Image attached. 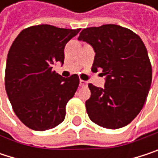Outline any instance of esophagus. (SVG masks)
Listing matches in <instances>:
<instances>
[{
	"label": "esophagus",
	"instance_id": "1",
	"mask_svg": "<svg viewBox=\"0 0 158 158\" xmlns=\"http://www.w3.org/2000/svg\"><path fill=\"white\" fill-rule=\"evenodd\" d=\"M79 86H80V87H87V86H88V83H87L86 81L80 79V80H79Z\"/></svg>",
	"mask_w": 158,
	"mask_h": 158
}]
</instances>
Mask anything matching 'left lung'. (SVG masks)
Listing matches in <instances>:
<instances>
[{
	"label": "left lung",
	"mask_w": 158,
	"mask_h": 158,
	"mask_svg": "<svg viewBox=\"0 0 158 158\" xmlns=\"http://www.w3.org/2000/svg\"><path fill=\"white\" fill-rule=\"evenodd\" d=\"M78 40L95 52L91 70H102L104 88L89 84L86 101L89 119L107 129L129 124L141 111L151 82L152 67L142 39L133 31L116 24L83 29Z\"/></svg>",
	"instance_id": "8db88e82"
}]
</instances>
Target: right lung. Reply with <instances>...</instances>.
<instances>
[{
	"instance_id": "1",
	"label": "right lung",
	"mask_w": 158,
	"mask_h": 158,
	"mask_svg": "<svg viewBox=\"0 0 158 158\" xmlns=\"http://www.w3.org/2000/svg\"><path fill=\"white\" fill-rule=\"evenodd\" d=\"M80 29L40 24L23 30L7 56L5 89L16 116L35 131L50 130L66 116V105L79 84L78 75L63 78L53 66L64 64L66 44Z\"/></svg>"
}]
</instances>
